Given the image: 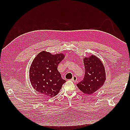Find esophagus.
<instances>
[{
	"instance_id": "obj_1",
	"label": "esophagus",
	"mask_w": 130,
	"mask_h": 130,
	"mask_svg": "<svg viewBox=\"0 0 130 130\" xmlns=\"http://www.w3.org/2000/svg\"><path fill=\"white\" fill-rule=\"evenodd\" d=\"M71 80H72V81L74 82H77V77H76L75 75H74V76L73 77L72 79H71Z\"/></svg>"
}]
</instances>
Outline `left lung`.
I'll return each mask as SVG.
<instances>
[{
	"mask_svg": "<svg viewBox=\"0 0 130 130\" xmlns=\"http://www.w3.org/2000/svg\"><path fill=\"white\" fill-rule=\"evenodd\" d=\"M83 61L85 70L84 78L76 85L81 92L90 95L104 85L106 80V70L102 61L94 55L85 57Z\"/></svg>",
	"mask_w": 130,
	"mask_h": 130,
	"instance_id": "1",
	"label": "left lung"
}]
</instances>
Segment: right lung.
<instances>
[{
  "label": "right lung",
  "instance_id": "obj_1",
  "mask_svg": "<svg viewBox=\"0 0 130 130\" xmlns=\"http://www.w3.org/2000/svg\"><path fill=\"white\" fill-rule=\"evenodd\" d=\"M65 57V54H52L50 52H40L29 68V76L32 87L48 97L56 96L66 81L57 70L59 63Z\"/></svg>",
  "mask_w": 130,
  "mask_h": 130
}]
</instances>
